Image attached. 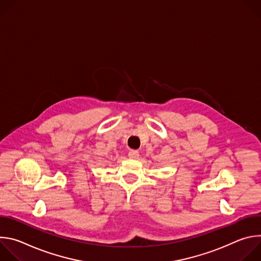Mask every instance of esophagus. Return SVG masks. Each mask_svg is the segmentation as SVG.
Wrapping results in <instances>:
<instances>
[{"label":"esophagus","instance_id":"obj_1","mask_svg":"<svg viewBox=\"0 0 261 261\" xmlns=\"http://www.w3.org/2000/svg\"><path fill=\"white\" fill-rule=\"evenodd\" d=\"M128 156L129 158L131 159H137L139 157V152L138 151H135V150H131L129 153H128Z\"/></svg>","mask_w":261,"mask_h":261}]
</instances>
